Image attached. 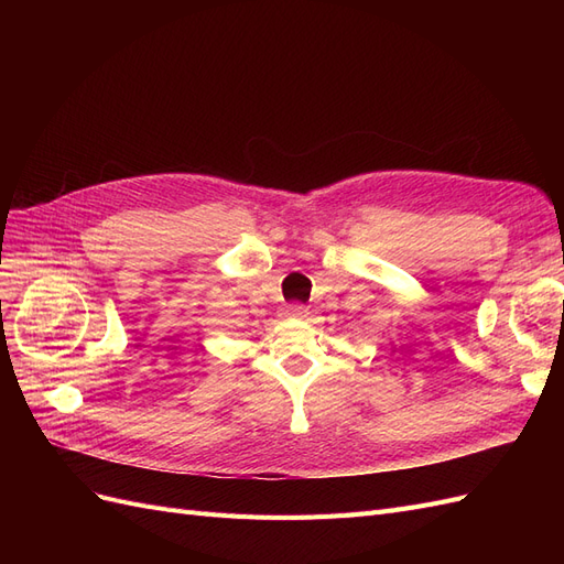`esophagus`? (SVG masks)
I'll list each match as a JSON object with an SVG mask.
<instances>
[{"mask_svg": "<svg viewBox=\"0 0 564 564\" xmlns=\"http://www.w3.org/2000/svg\"><path fill=\"white\" fill-rule=\"evenodd\" d=\"M289 317H294V319H303V317H308V308H305V305H299V303H294V305H286V311H284Z\"/></svg>", "mask_w": 564, "mask_h": 564, "instance_id": "esophagus-1", "label": "esophagus"}]
</instances>
